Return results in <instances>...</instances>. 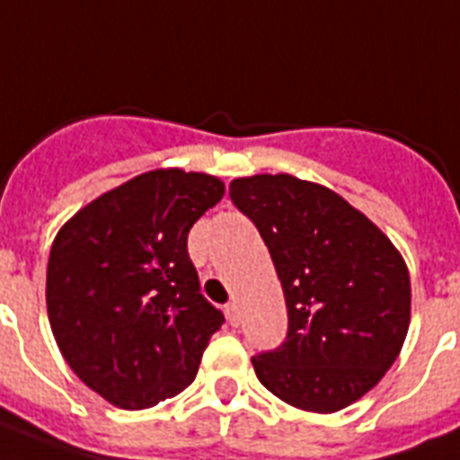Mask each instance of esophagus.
Listing matches in <instances>:
<instances>
[{"mask_svg":"<svg viewBox=\"0 0 460 460\" xmlns=\"http://www.w3.org/2000/svg\"><path fill=\"white\" fill-rule=\"evenodd\" d=\"M224 314H226L231 326H238V323H241V309H238L236 302H229V305L224 307Z\"/></svg>","mask_w":460,"mask_h":460,"instance_id":"34e87169","label":"esophagus"}]
</instances>
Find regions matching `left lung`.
Returning <instances> with one entry per match:
<instances>
[{
	"label": "left lung",
	"instance_id": "left-lung-1",
	"mask_svg": "<svg viewBox=\"0 0 460 460\" xmlns=\"http://www.w3.org/2000/svg\"><path fill=\"white\" fill-rule=\"evenodd\" d=\"M229 193L262 234L288 307L286 342L252 357L257 378L300 411L354 404L404 347V257L364 212L316 181L252 174L234 179Z\"/></svg>",
	"mask_w": 460,
	"mask_h": 460
}]
</instances>
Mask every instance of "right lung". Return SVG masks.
<instances>
[{
	"mask_svg": "<svg viewBox=\"0 0 460 460\" xmlns=\"http://www.w3.org/2000/svg\"><path fill=\"white\" fill-rule=\"evenodd\" d=\"M222 196L219 177L160 167L101 193L56 234L51 333L75 376L113 406L139 411L177 397L222 328L186 250Z\"/></svg>",
	"mask_w": 460,
	"mask_h": 460,
	"instance_id": "1",
	"label": "right lung"
}]
</instances>
